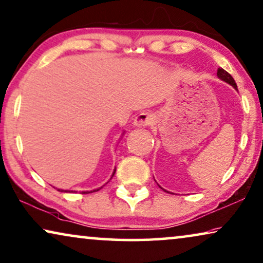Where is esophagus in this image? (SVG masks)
Returning a JSON list of instances; mask_svg holds the SVG:
<instances>
[{"label":"esophagus","instance_id":"obj_1","mask_svg":"<svg viewBox=\"0 0 263 263\" xmlns=\"http://www.w3.org/2000/svg\"><path fill=\"white\" fill-rule=\"evenodd\" d=\"M154 120H155V117L152 113L143 112V113H139V115L136 117L135 120H133V125H135L136 127H146L148 125L154 123Z\"/></svg>","mask_w":263,"mask_h":263}]
</instances>
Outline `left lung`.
Instances as JSON below:
<instances>
[{"label": "left lung", "instance_id": "8db88e82", "mask_svg": "<svg viewBox=\"0 0 263 263\" xmlns=\"http://www.w3.org/2000/svg\"><path fill=\"white\" fill-rule=\"evenodd\" d=\"M217 77H218V79H221L222 81H224V82H227V84H229L230 86H233V87L236 89L237 91V85H236V82H235V80H234V78L230 76V74L227 72V70H224L223 68H218V70H217ZM164 190V189H163ZM166 191V190H165Z\"/></svg>", "mask_w": 263, "mask_h": 263}]
</instances>
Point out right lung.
<instances>
[{
  "label": "right lung",
  "instance_id": "right-lung-1",
  "mask_svg": "<svg viewBox=\"0 0 263 263\" xmlns=\"http://www.w3.org/2000/svg\"><path fill=\"white\" fill-rule=\"evenodd\" d=\"M123 135H124V133H123ZM123 135H121V136H123ZM115 174H116V169H115V171H113L111 178L113 177V176H115ZM99 189H100V187H99ZM99 189H94L92 191H82L81 194H89V193H93V191H98ZM58 190L61 191V193H77V191H73V190H64V189H58Z\"/></svg>",
  "mask_w": 263,
  "mask_h": 263
}]
</instances>
